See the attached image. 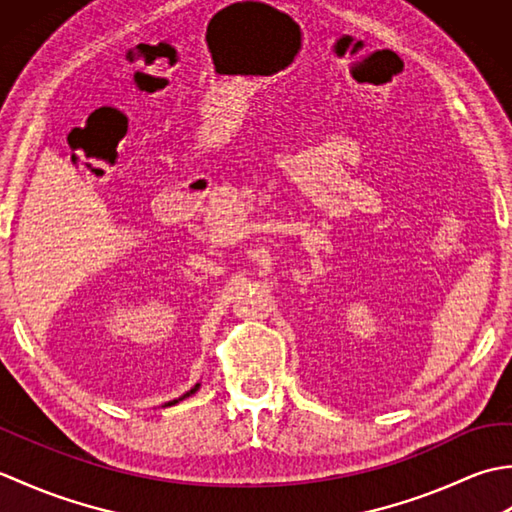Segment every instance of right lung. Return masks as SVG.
Returning a JSON list of instances; mask_svg holds the SVG:
<instances>
[{
  "label": "right lung",
  "instance_id": "obj_1",
  "mask_svg": "<svg viewBox=\"0 0 512 512\" xmlns=\"http://www.w3.org/2000/svg\"><path fill=\"white\" fill-rule=\"evenodd\" d=\"M200 389V383H195V387H191V391H187V394H184V396H180V398H176V400H169V402H165V405H162V407H171V405H178V402L180 400H184V398H189L191 394H195V391H198Z\"/></svg>",
  "mask_w": 512,
  "mask_h": 512
}]
</instances>
